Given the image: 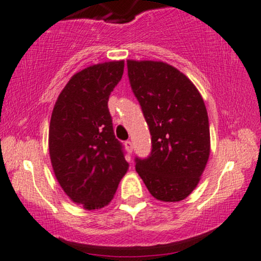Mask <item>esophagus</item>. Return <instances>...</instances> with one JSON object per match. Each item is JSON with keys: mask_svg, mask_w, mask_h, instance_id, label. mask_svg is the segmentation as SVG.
Instances as JSON below:
<instances>
[{"mask_svg": "<svg viewBox=\"0 0 261 261\" xmlns=\"http://www.w3.org/2000/svg\"><path fill=\"white\" fill-rule=\"evenodd\" d=\"M125 148H126V150L128 151V153H133V142L131 141L125 142Z\"/></svg>", "mask_w": 261, "mask_h": 261, "instance_id": "obj_1", "label": "esophagus"}]
</instances>
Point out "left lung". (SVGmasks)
<instances>
[{
  "label": "left lung",
  "instance_id": "8db88e82",
  "mask_svg": "<svg viewBox=\"0 0 261 261\" xmlns=\"http://www.w3.org/2000/svg\"><path fill=\"white\" fill-rule=\"evenodd\" d=\"M127 75L149 126L151 151L136 171L156 200L178 202L200 182L210 158V124L203 98L176 67L127 60Z\"/></svg>",
  "mask_w": 261,
  "mask_h": 261
}]
</instances>
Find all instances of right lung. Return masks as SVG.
<instances>
[{
  "label": "right lung",
  "instance_id": "1",
  "mask_svg": "<svg viewBox=\"0 0 261 261\" xmlns=\"http://www.w3.org/2000/svg\"><path fill=\"white\" fill-rule=\"evenodd\" d=\"M124 73V60L89 66L65 85L49 125V155L66 195L85 210L113 199L128 169L114 136L108 98Z\"/></svg>",
  "mask_w": 261,
  "mask_h": 261
}]
</instances>
